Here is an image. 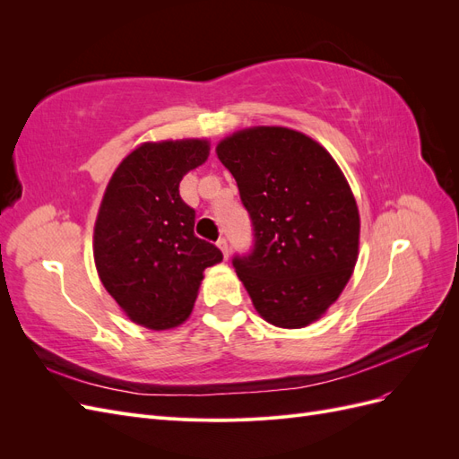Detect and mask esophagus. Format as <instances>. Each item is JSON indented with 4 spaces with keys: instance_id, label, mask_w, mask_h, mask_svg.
I'll return each instance as SVG.
<instances>
[{
    "instance_id": "34e87169",
    "label": "esophagus",
    "mask_w": 459,
    "mask_h": 459,
    "mask_svg": "<svg viewBox=\"0 0 459 459\" xmlns=\"http://www.w3.org/2000/svg\"><path fill=\"white\" fill-rule=\"evenodd\" d=\"M216 245L220 247V251H221V253H224V256L228 258V256H230V245H228V239H226V238H220Z\"/></svg>"
}]
</instances>
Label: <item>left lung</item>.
I'll list each match as a JSON object with an SVG mask.
<instances>
[{"label": "left lung", "instance_id": "1", "mask_svg": "<svg viewBox=\"0 0 459 459\" xmlns=\"http://www.w3.org/2000/svg\"><path fill=\"white\" fill-rule=\"evenodd\" d=\"M216 152L251 216V251L231 264L255 308L277 327L312 324L358 258V206L341 169L308 135L280 126L233 134Z\"/></svg>", "mask_w": 459, "mask_h": 459}]
</instances>
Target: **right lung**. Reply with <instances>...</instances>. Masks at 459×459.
<instances>
[{"label": "right lung", "instance_id": "1", "mask_svg": "<svg viewBox=\"0 0 459 459\" xmlns=\"http://www.w3.org/2000/svg\"><path fill=\"white\" fill-rule=\"evenodd\" d=\"M208 157L204 140L145 143L120 162L93 233V258L108 295L135 324L170 329L193 310L203 272L221 251L199 239L182 178Z\"/></svg>", "mask_w": 459, "mask_h": 459}]
</instances>
